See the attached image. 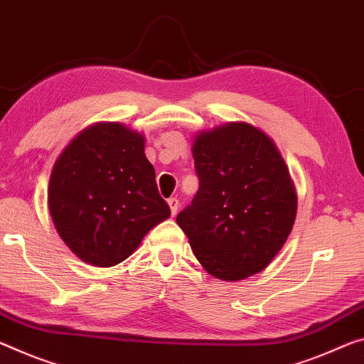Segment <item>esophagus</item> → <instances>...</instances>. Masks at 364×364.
<instances>
[{"label": "esophagus", "instance_id": "34e87169", "mask_svg": "<svg viewBox=\"0 0 364 364\" xmlns=\"http://www.w3.org/2000/svg\"><path fill=\"white\" fill-rule=\"evenodd\" d=\"M168 205H170L171 215H176L178 207H180V203H178V199H176V198H170V199H168Z\"/></svg>", "mask_w": 364, "mask_h": 364}]
</instances>
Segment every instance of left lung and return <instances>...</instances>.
<instances>
[{"label":"left lung","instance_id":"1","mask_svg":"<svg viewBox=\"0 0 364 364\" xmlns=\"http://www.w3.org/2000/svg\"><path fill=\"white\" fill-rule=\"evenodd\" d=\"M199 189L178 213L194 256L220 280L264 270L296 217V191L274 141L247 123L199 132L193 142Z\"/></svg>","mask_w":364,"mask_h":364}]
</instances>
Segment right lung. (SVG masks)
<instances>
[{"mask_svg":"<svg viewBox=\"0 0 364 364\" xmlns=\"http://www.w3.org/2000/svg\"><path fill=\"white\" fill-rule=\"evenodd\" d=\"M144 136L119 123L80 131L55 161L48 209L61 240L84 262L112 267L170 217Z\"/></svg>","mask_w":364,"mask_h":364,"instance_id":"add662e5","label":"right lung"}]
</instances>
